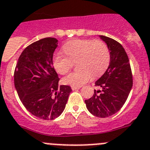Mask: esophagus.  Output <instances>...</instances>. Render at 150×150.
Instances as JSON below:
<instances>
[{
    "label": "esophagus",
    "instance_id": "esophagus-1",
    "mask_svg": "<svg viewBox=\"0 0 150 150\" xmlns=\"http://www.w3.org/2000/svg\"><path fill=\"white\" fill-rule=\"evenodd\" d=\"M71 88H72V90H76V89H78L81 88V86H71Z\"/></svg>",
    "mask_w": 150,
    "mask_h": 150
}]
</instances>
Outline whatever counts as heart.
<instances>
[{"instance_id": "1", "label": "heart", "mask_w": 150, "mask_h": 150, "mask_svg": "<svg viewBox=\"0 0 150 150\" xmlns=\"http://www.w3.org/2000/svg\"><path fill=\"white\" fill-rule=\"evenodd\" d=\"M67 57L56 53L53 57V66L61 75H65L77 61L78 69L63 79L65 84L80 86L88 82L92 75L97 77L103 74L110 61L109 49L101 40L77 39L67 43L63 47Z\"/></svg>"}]
</instances>
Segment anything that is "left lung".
<instances>
[{
	"instance_id": "8db88e82",
	"label": "left lung",
	"mask_w": 150,
	"mask_h": 150,
	"mask_svg": "<svg viewBox=\"0 0 150 150\" xmlns=\"http://www.w3.org/2000/svg\"><path fill=\"white\" fill-rule=\"evenodd\" d=\"M99 38L109 49L110 65L96 81L101 90H94L93 96L85 100V103L91 114L107 117L117 112L126 102L132 87V75L128 56L121 44L107 36Z\"/></svg>"
}]
</instances>
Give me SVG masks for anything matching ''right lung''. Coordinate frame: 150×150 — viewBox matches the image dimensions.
<instances>
[{"label": "right lung", "instance_id": "1", "mask_svg": "<svg viewBox=\"0 0 150 150\" xmlns=\"http://www.w3.org/2000/svg\"><path fill=\"white\" fill-rule=\"evenodd\" d=\"M54 38H45L28 46L18 58L14 82L26 110L43 120H53L64 112L72 89L58 85L53 68V53L58 47Z\"/></svg>", "mask_w": 150, "mask_h": 150}]
</instances>
